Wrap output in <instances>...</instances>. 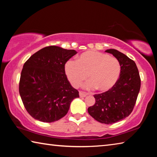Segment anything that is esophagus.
<instances>
[{
    "label": "esophagus",
    "instance_id": "esophagus-1",
    "mask_svg": "<svg viewBox=\"0 0 157 157\" xmlns=\"http://www.w3.org/2000/svg\"><path fill=\"white\" fill-rule=\"evenodd\" d=\"M79 97H81V98H84V97H86V95H87L86 93L83 92V91H79Z\"/></svg>",
    "mask_w": 157,
    "mask_h": 157
}]
</instances>
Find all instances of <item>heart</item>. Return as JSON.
<instances>
[{"mask_svg":"<svg viewBox=\"0 0 157 157\" xmlns=\"http://www.w3.org/2000/svg\"><path fill=\"white\" fill-rule=\"evenodd\" d=\"M65 72L74 87L79 86L89 76L90 81L84 85V88H96L100 92H106L112 89L118 82L121 66L116 58L91 50L79 55L77 62L69 61L66 63Z\"/></svg>","mask_w":157,"mask_h":157,"instance_id":"obj_1","label":"heart"}]
</instances>
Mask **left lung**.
I'll use <instances>...</instances> for the list:
<instances>
[{
    "label": "left lung",
    "mask_w": 157,
    "mask_h": 157,
    "mask_svg": "<svg viewBox=\"0 0 157 157\" xmlns=\"http://www.w3.org/2000/svg\"><path fill=\"white\" fill-rule=\"evenodd\" d=\"M105 52L112 54L121 66V75L112 89L95 94V103L88 112L95 121L113 124L123 120L133 111L140 88V78L136 63L115 49Z\"/></svg>",
    "instance_id": "1"
}]
</instances>
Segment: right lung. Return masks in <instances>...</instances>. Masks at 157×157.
<instances>
[{
    "label": "right lung",
    "instance_id": "1",
    "mask_svg": "<svg viewBox=\"0 0 157 157\" xmlns=\"http://www.w3.org/2000/svg\"><path fill=\"white\" fill-rule=\"evenodd\" d=\"M75 50L45 47L26 61L21 71L19 94L28 113L37 121L52 123L68 113L79 92L68 80L65 63Z\"/></svg>",
    "mask_w": 157,
    "mask_h": 157
}]
</instances>
